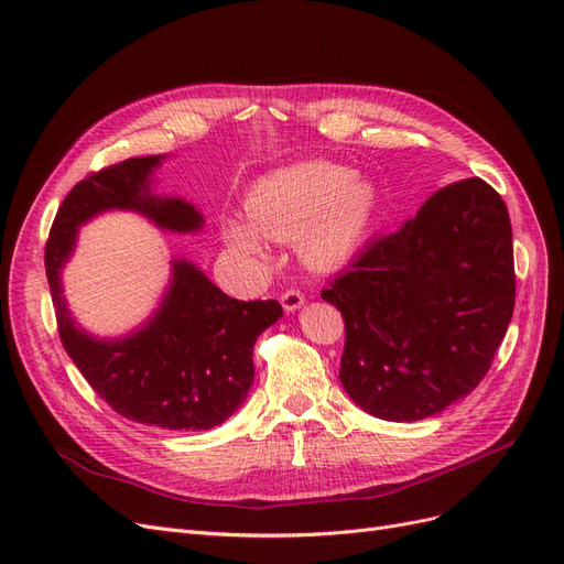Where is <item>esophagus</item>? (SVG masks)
<instances>
[{"label":"esophagus","instance_id":"obj_1","mask_svg":"<svg viewBox=\"0 0 564 564\" xmlns=\"http://www.w3.org/2000/svg\"><path fill=\"white\" fill-rule=\"evenodd\" d=\"M282 308L286 311V313H294V311H299L301 305L305 303V296L299 292V289H286V292L282 294Z\"/></svg>","mask_w":564,"mask_h":564}]
</instances>
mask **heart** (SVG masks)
Wrapping results in <instances>:
<instances>
[{"mask_svg":"<svg viewBox=\"0 0 564 564\" xmlns=\"http://www.w3.org/2000/svg\"><path fill=\"white\" fill-rule=\"evenodd\" d=\"M377 209V187L348 166L334 162H303L280 169L253 185L242 220H226V242L251 256H263V237L299 240L305 263L332 270L346 263L365 240Z\"/></svg>","mask_w":564,"mask_h":564,"instance_id":"1","label":"heart"}]
</instances>
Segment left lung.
I'll use <instances>...</instances> for the list:
<instances>
[{
    "label": "left lung",
    "mask_w": 564,
    "mask_h": 564,
    "mask_svg": "<svg viewBox=\"0 0 564 564\" xmlns=\"http://www.w3.org/2000/svg\"><path fill=\"white\" fill-rule=\"evenodd\" d=\"M346 322L338 379L367 414L419 421L485 379L516 305L513 230L482 178L437 191L322 289Z\"/></svg>",
    "instance_id": "left-lung-1"
}]
</instances>
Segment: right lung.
<instances>
[{
	"label": "right lung",
	"instance_id": "obj_1",
	"mask_svg": "<svg viewBox=\"0 0 564 564\" xmlns=\"http://www.w3.org/2000/svg\"><path fill=\"white\" fill-rule=\"evenodd\" d=\"M162 158H131L79 181L51 226L44 265L65 352L119 416L164 431H209L224 423L253 383V344L282 317L278 301H237L202 270L174 261L160 311L143 329L117 340L82 332L67 313L61 268L70 259L77 226L108 209L145 214L164 230L202 228L199 212L178 197L150 193Z\"/></svg>",
	"mask_w": 564,
	"mask_h": 564
}]
</instances>
